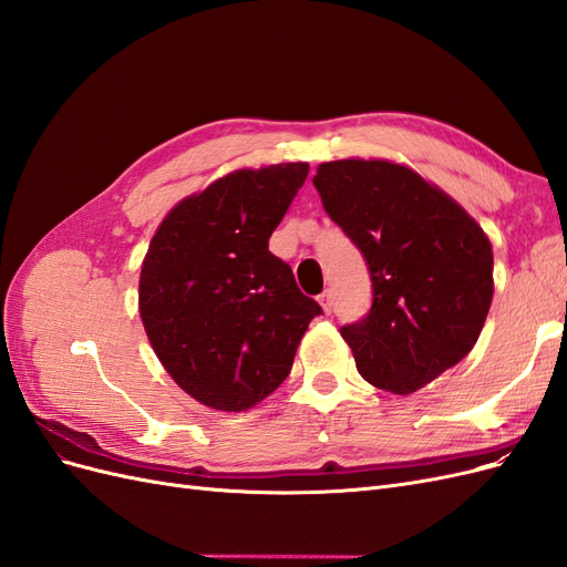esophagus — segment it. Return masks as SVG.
<instances>
[{
    "mask_svg": "<svg viewBox=\"0 0 567 567\" xmlns=\"http://www.w3.org/2000/svg\"><path fill=\"white\" fill-rule=\"evenodd\" d=\"M319 302H321V307H323V312L329 315V312L333 310V296H331V290H323V293L319 296Z\"/></svg>",
    "mask_w": 567,
    "mask_h": 567,
    "instance_id": "1",
    "label": "esophagus"
}]
</instances>
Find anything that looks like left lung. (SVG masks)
I'll return each mask as SVG.
<instances>
[{"mask_svg": "<svg viewBox=\"0 0 567 567\" xmlns=\"http://www.w3.org/2000/svg\"><path fill=\"white\" fill-rule=\"evenodd\" d=\"M312 182L371 271L369 315L340 329L357 371L381 390L416 392L456 367L483 331L494 293L489 238L400 163L331 161Z\"/></svg>", "mask_w": 567, "mask_h": 567, "instance_id": "obj_1", "label": "left lung"}]
</instances>
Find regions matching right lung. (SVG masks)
I'll use <instances>...</instances> for the list:
<instances>
[{
    "label": "right lung",
    "instance_id": "right-lung-1",
    "mask_svg": "<svg viewBox=\"0 0 567 567\" xmlns=\"http://www.w3.org/2000/svg\"><path fill=\"white\" fill-rule=\"evenodd\" d=\"M310 165L236 169L186 196L153 234L140 315L153 352L192 398L246 411L277 390L321 307L269 252Z\"/></svg>",
    "mask_w": 567,
    "mask_h": 567
}]
</instances>
